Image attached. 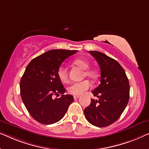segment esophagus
<instances>
[{
  "mask_svg": "<svg viewBox=\"0 0 149 149\" xmlns=\"http://www.w3.org/2000/svg\"><path fill=\"white\" fill-rule=\"evenodd\" d=\"M79 98V95H74V100H77V99Z\"/></svg>",
  "mask_w": 149,
  "mask_h": 149,
  "instance_id": "esophagus-1",
  "label": "esophagus"
}]
</instances>
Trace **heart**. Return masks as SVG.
Here are the masks:
<instances>
[{"mask_svg":"<svg viewBox=\"0 0 149 149\" xmlns=\"http://www.w3.org/2000/svg\"><path fill=\"white\" fill-rule=\"evenodd\" d=\"M74 64L78 66L79 67L85 70L83 76L87 77L91 79H95L97 78V72L95 70L89 69V64L85 60L77 59L74 61ZM58 76L60 81L62 82H66L68 80V72L66 68L64 66H60L58 70ZM91 87V83L88 80L80 82H74L72 83L68 87V91L69 93L75 95H79L83 93L85 91L88 90Z\"/></svg>","mask_w":149,"mask_h":149,"instance_id":"b5f03b06","label":"heart"}]
</instances>
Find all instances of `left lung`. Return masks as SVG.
<instances>
[{"label":"left lung","instance_id":"1","mask_svg":"<svg viewBox=\"0 0 149 149\" xmlns=\"http://www.w3.org/2000/svg\"><path fill=\"white\" fill-rule=\"evenodd\" d=\"M101 70L100 84L92 91L98 100L91 99L84 109L86 119L97 127H106L115 122L122 115L130 97V85L121 65L105 54L89 51Z\"/></svg>","mask_w":149,"mask_h":149}]
</instances>
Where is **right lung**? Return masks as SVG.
I'll return each instance as SVG.
<instances>
[{
    "label": "right lung",
    "mask_w": 149,
    "mask_h": 149,
    "mask_svg": "<svg viewBox=\"0 0 149 149\" xmlns=\"http://www.w3.org/2000/svg\"><path fill=\"white\" fill-rule=\"evenodd\" d=\"M77 50L52 49L38 56L29 62L20 81L23 102L31 117L43 124L60 121L74 100L66 91L58 76L62 62ZM62 95L59 98L53 95Z\"/></svg>",
    "instance_id": "add662e5"
}]
</instances>
